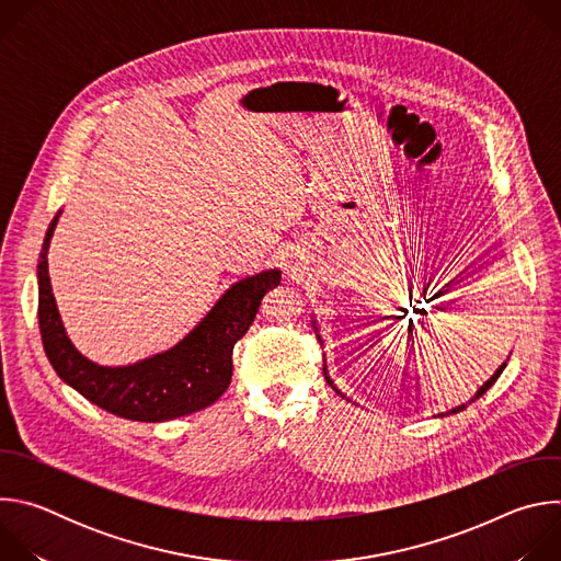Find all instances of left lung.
Wrapping results in <instances>:
<instances>
[{
  "instance_id": "left-lung-1",
  "label": "left lung",
  "mask_w": 561,
  "mask_h": 561,
  "mask_svg": "<svg viewBox=\"0 0 561 561\" xmlns=\"http://www.w3.org/2000/svg\"><path fill=\"white\" fill-rule=\"evenodd\" d=\"M504 368H506V364H502V366H500V368H497V373H495V375H493V377H491V379H489V381H486V383H484V386H482V388H479V390H477V394H474V397H472V399H470V402H474V399H479V397H482V394H484V392H486V390H489V388H491V386H493V383H495V381H497V377H500V375H502V370H504ZM324 375H327V368H324ZM327 381H329V383H331V386H333V381H331V377H329V375H327ZM333 390H335V392H337V394H342V392H340V390H337V388H335V386H333ZM463 409H466V404H461V407H457V409H453V411H450V413H459V411H463Z\"/></svg>"
}]
</instances>
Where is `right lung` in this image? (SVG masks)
Instances as JSON below:
<instances>
[{
  "instance_id": "right-lung-1",
  "label": "right lung",
  "mask_w": 561,
  "mask_h": 561,
  "mask_svg": "<svg viewBox=\"0 0 561 561\" xmlns=\"http://www.w3.org/2000/svg\"><path fill=\"white\" fill-rule=\"evenodd\" d=\"M50 221L37 264L39 333L55 373L100 409L133 422H167L202 411L224 394L232 377V348L247 335L264 295L282 282L279 271H264L237 282L175 348L135 366L106 368L79 355L68 342L50 293Z\"/></svg>"
}]
</instances>
